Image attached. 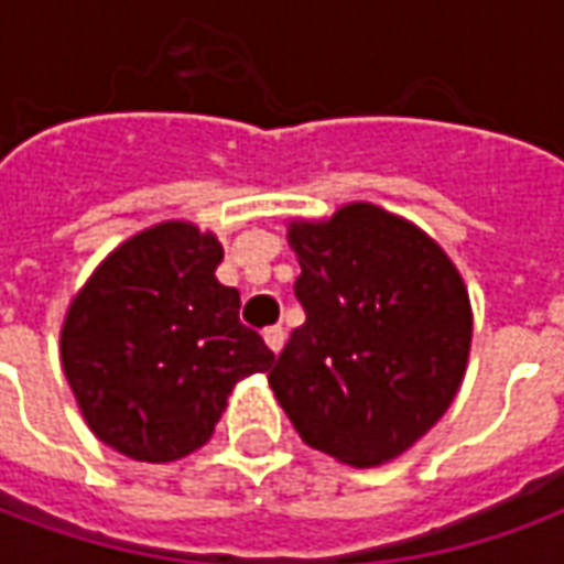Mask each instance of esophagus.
<instances>
[{"mask_svg": "<svg viewBox=\"0 0 564 564\" xmlns=\"http://www.w3.org/2000/svg\"><path fill=\"white\" fill-rule=\"evenodd\" d=\"M262 338H265V344H269L271 354H281L283 341H286V332H283V326H269Z\"/></svg>", "mask_w": 564, "mask_h": 564, "instance_id": "obj_1", "label": "esophagus"}]
</instances>
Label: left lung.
Instances as JSON below:
<instances>
[{"label": "left lung", "instance_id": "left-lung-1", "mask_svg": "<svg viewBox=\"0 0 564 564\" xmlns=\"http://www.w3.org/2000/svg\"><path fill=\"white\" fill-rule=\"evenodd\" d=\"M305 323L269 383L307 447L356 468L411 449L456 399L471 302L435 238L371 202L293 220Z\"/></svg>", "mask_w": 564, "mask_h": 564}]
</instances>
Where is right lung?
I'll list each match as a JSON object with an SVG mask.
<instances>
[{
  "mask_svg": "<svg viewBox=\"0 0 564 564\" xmlns=\"http://www.w3.org/2000/svg\"><path fill=\"white\" fill-rule=\"evenodd\" d=\"M217 235L165 220L115 247L63 319L59 359L84 423L129 459L174 462L208 444L229 392L269 371L241 295L214 271Z\"/></svg>",
  "mask_w": 564,
  "mask_h": 564,
  "instance_id": "add662e5",
  "label": "right lung"
}]
</instances>
